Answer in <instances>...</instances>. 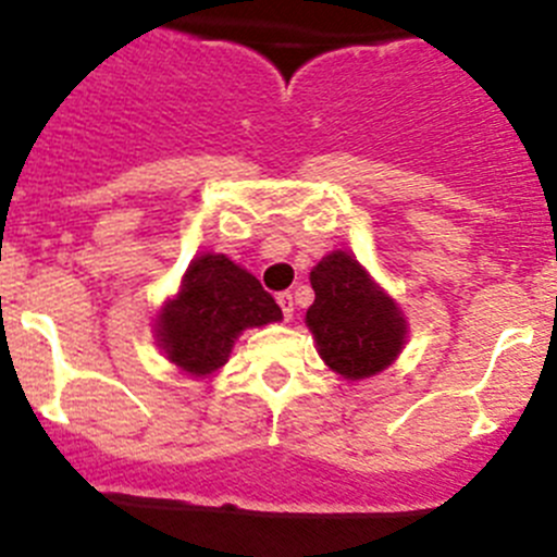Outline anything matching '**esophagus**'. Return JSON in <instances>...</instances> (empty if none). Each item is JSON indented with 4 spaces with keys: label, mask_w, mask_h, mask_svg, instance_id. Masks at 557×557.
Segmentation results:
<instances>
[{
    "label": "esophagus",
    "mask_w": 557,
    "mask_h": 557,
    "mask_svg": "<svg viewBox=\"0 0 557 557\" xmlns=\"http://www.w3.org/2000/svg\"><path fill=\"white\" fill-rule=\"evenodd\" d=\"M277 305H280V310H283L285 318L294 315V294H290V290H283V294H277Z\"/></svg>",
    "instance_id": "esophagus-1"
}]
</instances>
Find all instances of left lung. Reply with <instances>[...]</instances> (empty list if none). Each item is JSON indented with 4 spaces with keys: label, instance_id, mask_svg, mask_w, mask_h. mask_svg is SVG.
<instances>
[{
    "label": "left lung",
    "instance_id": "obj_1",
    "mask_svg": "<svg viewBox=\"0 0 557 557\" xmlns=\"http://www.w3.org/2000/svg\"><path fill=\"white\" fill-rule=\"evenodd\" d=\"M315 301L307 326L321 359L348 381L370 377L394 361L405 343V318L348 252H332L310 272Z\"/></svg>",
    "mask_w": 557,
    "mask_h": 557
}]
</instances>
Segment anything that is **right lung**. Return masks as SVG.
Returning <instances> with one entry per match:
<instances>
[{
  "label": "right lung",
  "instance_id": "obj_1",
  "mask_svg": "<svg viewBox=\"0 0 557 557\" xmlns=\"http://www.w3.org/2000/svg\"><path fill=\"white\" fill-rule=\"evenodd\" d=\"M280 318L277 301L250 272L207 252L190 263L180 296L160 315L158 332L171 361L193 375H207L225 364L242 329Z\"/></svg>",
  "mask_w": 557,
  "mask_h": 557
}]
</instances>
